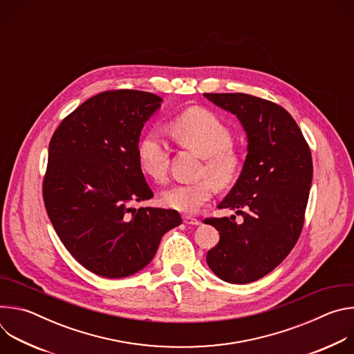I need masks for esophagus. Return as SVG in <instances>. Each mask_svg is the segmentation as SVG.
Listing matches in <instances>:
<instances>
[{
    "instance_id": "34e87169",
    "label": "esophagus",
    "mask_w": 354,
    "mask_h": 354,
    "mask_svg": "<svg viewBox=\"0 0 354 354\" xmlns=\"http://www.w3.org/2000/svg\"><path fill=\"white\" fill-rule=\"evenodd\" d=\"M183 223L187 225H200L201 224V221L198 218H194L190 216H183Z\"/></svg>"
}]
</instances>
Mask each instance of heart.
<instances>
[{
    "instance_id": "obj_1",
    "label": "heart",
    "mask_w": 354,
    "mask_h": 354,
    "mask_svg": "<svg viewBox=\"0 0 354 354\" xmlns=\"http://www.w3.org/2000/svg\"><path fill=\"white\" fill-rule=\"evenodd\" d=\"M169 133L174 140L203 158L200 168L201 179L194 183H176L161 194L162 205L185 213H197L213 197L214 185L231 186L239 176L242 161L232 148L230 129L214 113L192 108L176 116ZM137 161L141 172L157 183L164 182L168 168V147L157 130L148 131L137 145Z\"/></svg>"
}]
</instances>
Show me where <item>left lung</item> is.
I'll return each instance as SVG.
<instances>
[{"instance_id":"8db88e82","label":"left lung","mask_w":354,"mask_h":354,"mask_svg":"<svg viewBox=\"0 0 354 354\" xmlns=\"http://www.w3.org/2000/svg\"><path fill=\"white\" fill-rule=\"evenodd\" d=\"M205 96L235 115L248 138L241 175L218 205L243 221L235 216L205 220L220 231L207 265L221 280L246 284L277 268L299 238L313 182L311 149L280 105L248 93Z\"/></svg>"}]
</instances>
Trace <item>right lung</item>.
I'll list each match as a JSON object with an SVG mask.
<instances>
[{
  "mask_svg": "<svg viewBox=\"0 0 354 354\" xmlns=\"http://www.w3.org/2000/svg\"><path fill=\"white\" fill-rule=\"evenodd\" d=\"M162 97L151 92H100L57 127L43 179L47 216L73 258L106 279L145 268L161 238L178 227L176 210L131 207L154 196L137 161L144 123Z\"/></svg>",
  "mask_w": 354,
  "mask_h": 354,
  "instance_id": "add662e5",
  "label": "right lung"
}]
</instances>
